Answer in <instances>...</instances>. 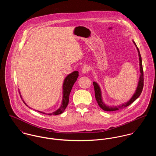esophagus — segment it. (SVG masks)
<instances>
[{
  "instance_id": "esophagus-1",
  "label": "esophagus",
  "mask_w": 156,
  "mask_h": 156,
  "mask_svg": "<svg viewBox=\"0 0 156 156\" xmlns=\"http://www.w3.org/2000/svg\"><path fill=\"white\" fill-rule=\"evenodd\" d=\"M88 70H89V68L88 67V66L85 65V66H84L83 67L81 71H82V72H83V73H86L88 71Z\"/></svg>"
}]
</instances>
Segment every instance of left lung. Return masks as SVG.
Wrapping results in <instances>:
<instances>
[{"label": "left lung", "mask_w": 156, "mask_h": 156, "mask_svg": "<svg viewBox=\"0 0 156 156\" xmlns=\"http://www.w3.org/2000/svg\"><path fill=\"white\" fill-rule=\"evenodd\" d=\"M133 44H135L138 52L139 60V68H140V76L139 78L138 84L136 87V89L135 90V93L133 94L132 97L130 99L129 101H128L127 102L124 104H122L117 106H109L108 105L104 103V101L102 99V91L101 89V87L99 86L98 83L94 81L93 82L94 88V92H95V98L96 99V101L99 106L105 111H114L119 110L120 109L124 108L125 107L128 106L130 104H132L135 101H136L140 96V94L142 93L143 87H144V72H143V68H142V58L140 56V54L139 52L138 48L135 44V41L133 40L132 41Z\"/></svg>", "instance_id": "left-lung-1"}]
</instances>
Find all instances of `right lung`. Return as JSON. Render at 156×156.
<instances>
[{
  "label": "right lung",
  "mask_w": 156,
  "mask_h": 156,
  "mask_svg": "<svg viewBox=\"0 0 156 156\" xmlns=\"http://www.w3.org/2000/svg\"><path fill=\"white\" fill-rule=\"evenodd\" d=\"M78 72L77 70L74 71L73 72H72L71 73L69 74L64 80L63 83V98H62V104L60 106V108L57 109L55 111L53 112L52 113H49V114H47L45 113L44 112L42 111H37L39 112L42 113V114H48L49 115H59L62 113H63L64 112V111L65 110V109L66 108L68 105L69 104V99L70 93L71 91L72 88L73 86L74 83L76 82L78 77ZM21 96V95H20ZM22 98V97H21ZM23 99V98H22ZM24 102V103L26 104L27 106H29L27 104L25 103V102L24 101V100L23 101ZM30 108H31L30 107H29ZM36 111V110H35Z\"/></svg>",
  "instance_id": "obj_1"
}]
</instances>
